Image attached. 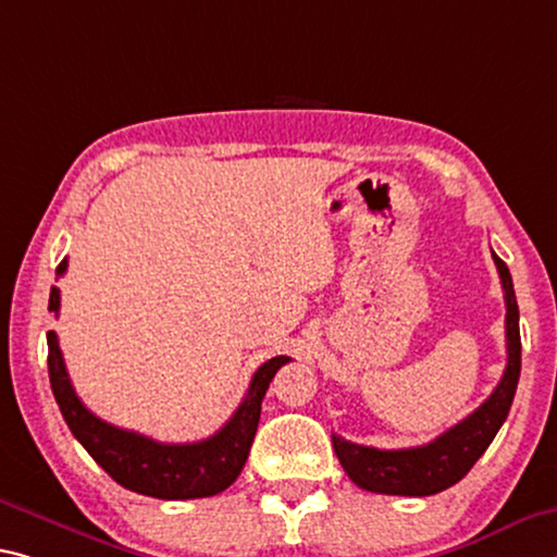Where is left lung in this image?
<instances>
[{
    "label": "left lung",
    "instance_id": "obj_1",
    "mask_svg": "<svg viewBox=\"0 0 557 557\" xmlns=\"http://www.w3.org/2000/svg\"><path fill=\"white\" fill-rule=\"evenodd\" d=\"M503 297H506V349L508 364L493 394L479 409L469 413L456 426L444 431L438 438L417 448H396L382 451L374 446L351 444L342 436H332L334 454L351 481L359 488L386 496H434L463 479L473 463L483 456L498 429L506 421L513 404L518 376H520V330H518V302L513 293L508 264L493 252Z\"/></svg>",
    "mask_w": 557,
    "mask_h": 557
}]
</instances>
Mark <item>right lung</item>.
<instances>
[{
    "instance_id": "right-lung-1",
    "label": "right lung",
    "mask_w": 557,
    "mask_h": 557,
    "mask_svg": "<svg viewBox=\"0 0 557 557\" xmlns=\"http://www.w3.org/2000/svg\"><path fill=\"white\" fill-rule=\"evenodd\" d=\"M64 272L66 260H61L57 277ZM59 287H51L49 312L59 314ZM47 344L51 392H54L61 417L69 423L78 444L123 488L163 500L215 496L240 475L255 431H258L264 392L277 369L289 361V357H272L264 361L252 374L243 404L218 434L196 441V444H158L136 431L111 426L88 411L74 392L54 332L47 334Z\"/></svg>"
}]
</instances>
